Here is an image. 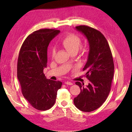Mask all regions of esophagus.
<instances>
[{"mask_svg":"<svg viewBox=\"0 0 132 132\" xmlns=\"http://www.w3.org/2000/svg\"><path fill=\"white\" fill-rule=\"evenodd\" d=\"M64 84H66V85H72V83L70 82H69V81H66V82H64Z\"/></svg>","mask_w":132,"mask_h":132,"instance_id":"1","label":"esophagus"}]
</instances>
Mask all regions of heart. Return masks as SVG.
<instances>
[{
	"mask_svg": "<svg viewBox=\"0 0 132 132\" xmlns=\"http://www.w3.org/2000/svg\"><path fill=\"white\" fill-rule=\"evenodd\" d=\"M81 38L79 36L73 33H70L67 35L61 41L60 45L66 49L67 51L72 54H77L79 50L81 45ZM56 50L54 47H52L51 49L52 57L53 58L55 54ZM87 49L83 48L82 50L83 55L86 54Z\"/></svg>",
	"mask_w": 132,
	"mask_h": 132,
	"instance_id": "obj_1",
	"label": "heart"
}]
</instances>
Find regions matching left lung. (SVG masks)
Returning <instances> with one entry per match:
<instances>
[{
    "label": "left lung",
    "instance_id": "left-lung-1",
    "mask_svg": "<svg viewBox=\"0 0 132 132\" xmlns=\"http://www.w3.org/2000/svg\"><path fill=\"white\" fill-rule=\"evenodd\" d=\"M75 29L88 41V59L83 70L90 82L86 86L79 82L75 83L80 92L74 98V103L79 110L89 112L102 106L108 96L114 74L113 60L108 42L100 31L86 26Z\"/></svg>",
    "mask_w": 132,
    "mask_h": 132
}]
</instances>
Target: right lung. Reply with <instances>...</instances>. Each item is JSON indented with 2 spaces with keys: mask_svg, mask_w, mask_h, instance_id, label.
I'll use <instances>...</instances> for the list:
<instances>
[{
  "mask_svg": "<svg viewBox=\"0 0 132 132\" xmlns=\"http://www.w3.org/2000/svg\"><path fill=\"white\" fill-rule=\"evenodd\" d=\"M60 30L42 29L26 38L19 52L18 79L24 97L33 108L46 111L54 104L57 91L62 83L47 79L44 74L47 67V50L50 42Z\"/></svg>",
  "mask_w": 132,
  "mask_h": 132,
  "instance_id": "add662e5",
  "label": "right lung"
}]
</instances>
